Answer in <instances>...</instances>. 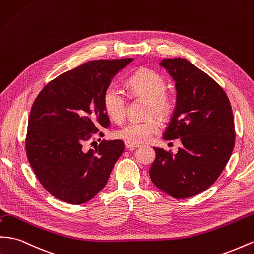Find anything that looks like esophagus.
Returning <instances> with one entry per match:
<instances>
[{"label":"esophagus","mask_w":254,"mask_h":254,"mask_svg":"<svg viewBox=\"0 0 254 254\" xmlns=\"http://www.w3.org/2000/svg\"><path fill=\"white\" fill-rule=\"evenodd\" d=\"M125 147H126L127 149L132 150V149L136 148V147H138V146H136V145H131V144H129V143H125Z\"/></svg>","instance_id":"obj_1"}]
</instances>
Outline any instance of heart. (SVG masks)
Here are the masks:
<instances>
[{
	"label": "heart",
	"mask_w": 254,
	"mask_h": 254,
	"mask_svg": "<svg viewBox=\"0 0 254 254\" xmlns=\"http://www.w3.org/2000/svg\"><path fill=\"white\" fill-rule=\"evenodd\" d=\"M128 85L136 94L149 98V114L164 115L170 109V100L164 94L166 82L160 74L147 68H141L128 79ZM102 105L105 111L115 122H121L125 116L126 98L122 88L109 85L102 95ZM159 123L155 119L144 122H130L116 130L115 136L131 145H139L147 142L158 132Z\"/></svg>",
	"instance_id": "1"
}]
</instances>
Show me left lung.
I'll use <instances>...</instances> for the list:
<instances>
[{
  "instance_id": "obj_1",
  "label": "left lung",
  "mask_w": 254,
  "mask_h": 254,
  "mask_svg": "<svg viewBox=\"0 0 254 254\" xmlns=\"http://www.w3.org/2000/svg\"><path fill=\"white\" fill-rule=\"evenodd\" d=\"M175 81L176 105L164 140L181 138L175 155L154 147L149 176L155 186L175 198L203 192L214 184L235 144L234 119L222 87L189 61L159 63Z\"/></svg>"
}]
</instances>
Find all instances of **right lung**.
Returning a JSON list of instances; mask_svg holds the SVG:
<instances>
[{
	"mask_svg": "<svg viewBox=\"0 0 254 254\" xmlns=\"http://www.w3.org/2000/svg\"><path fill=\"white\" fill-rule=\"evenodd\" d=\"M132 61L87 62L52 80L34 101L26 156L40 184L59 200L74 205L92 200L124 152L121 140L102 141L88 150L83 145L99 128L109 127L102 95Z\"/></svg>",
	"mask_w": 254,
	"mask_h": 254,
	"instance_id": "1",
	"label": "right lung"
}]
</instances>
